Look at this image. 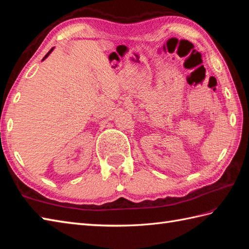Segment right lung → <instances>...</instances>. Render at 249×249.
<instances>
[{
	"label": "right lung",
	"mask_w": 249,
	"mask_h": 249,
	"mask_svg": "<svg viewBox=\"0 0 249 249\" xmlns=\"http://www.w3.org/2000/svg\"><path fill=\"white\" fill-rule=\"evenodd\" d=\"M52 50H53V48H52V49H50V51H49V52H48V53H47V54H46V55H45V57H44V59H43V60H45V59H46V57H47V56H48V55H49V53H50V52H51V51H52Z\"/></svg>",
	"instance_id": "1"
}]
</instances>
